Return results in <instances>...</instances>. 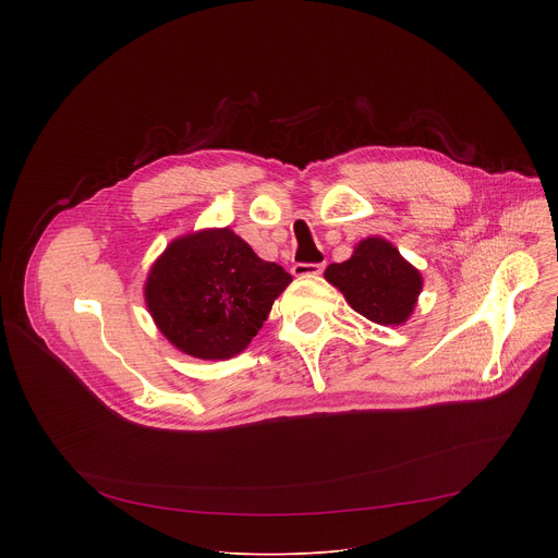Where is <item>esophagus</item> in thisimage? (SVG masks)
Segmentation results:
<instances>
[{
  "label": "esophagus",
  "mask_w": 558,
  "mask_h": 558,
  "mask_svg": "<svg viewBox=\"0 0 558 558\" xmlns=\"http://www.w3.org/2000/svg\"><path fill=\"white\" fill-rule=\"evenodd\" d=\"M291 271L295 278H315L325 271V265L323 263H295Z\"/></svg>",
  "instance_id": "34e87169"
}]
</instances>
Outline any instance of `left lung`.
I'll use <instances>...</instances> for the list:
<instances>
[{
    "label": "left lung",
    "instance_id": "left-lung-1",
    "mask_svg": "<svg viewBox=\"0 0 558 558\" xmlns=\"http://www.w3.org/2000/svg\"><path fill=\"white\" fill-rule=\"evenodd\" d=\"M325 278L366 320L384 327L404 325L422 293V274L384 238H364L353 256L327 267Z\"/></svg>",
    "mask_w": 558,
    "mask_h": 558
}]
</instances>
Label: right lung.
<instances>
[{"instance_id":"obj_1","label":"right lung","mask_w":558,"mask_h":558,"mask_svg":"<svg viewBox=\"0 0 558 558\" xmlns=\"http://www.w3.org/2000/svg\"><path fill=\"white\" fill-rule=\"evenodd\" d=\"M291 280L229 227L203 229L177 238L158 256L145 302L158 331L179 351L227 360L247 349Z\"/></svg>"}]
</instances>
